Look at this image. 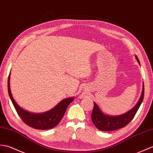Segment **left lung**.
<instances>
[{"instance_id":"1","label":"left lung","mask_w":153,"mask_h":153,"mask_svg":"<svg viewBox=\"0 0 153 153\" xmlns=\"http://www.w3.org/2000/svg\"><path fill=\"white\" fill-rule=\"evenodd\" d=\"M136 58L139 64H140L137 56H136ZM143 97L144 84L143 85V91H142L141 96L137 104L130 111L123 115L116 117L104 115L99 109L98 105L94 102V108L91 114L92 121L94 126L101 131H113L125 127L134 119L141 104L143 102Z\"/></svg>"}]
</instances>
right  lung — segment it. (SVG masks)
<instances>
[{
	"label": "right lung",
	"instance_id": "right-lung-1",
	"mask_svg": "<svg viewBox=\"0 0 153 153\" xmlns=\"http://www.w3.org/2000/svg\"><path fill=\"white\" fill-rule=\"evenodd\" d=\"M10 76L9 75L8 79V91L10 98L11 99L14 108L21 120L26 125L34 128L38 130H47L53 128L56 126L62 119L68 105L74 100L73 98L65 99L59 103L54 108L49 110V111L40 113H40L35 114V113L28 112L19 107L13 98L11 91H10Z\"/></svg>",
	"mask_w": 153,
	"mask_h": 153
}]
</instances>
